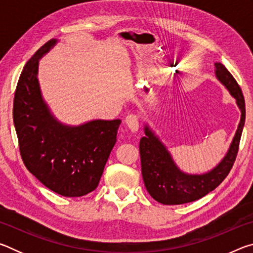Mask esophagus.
Segmentation results:
<instances>
[{
    "label": "esophagus",
    "instance_id": "esophagus-1",
    "mask_svg": "<svg viewBox=\"0 0 253 253\" xmlns=\"http://www.w3.org/2000/svg\"><path fill=\"white\" fill-rule=\"evenodd\" d=\"M125 123L126 125L128 126V128L131 131H137L139 128V122H138V116H136V115H128L125 119Z\"/></svg>",
    "mask_w": 253,
    "mask_h": 253
}]
</instances>
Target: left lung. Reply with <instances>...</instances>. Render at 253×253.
<instances>
[{
  "mask_svg": "<svg viewBox=\"0 0 253 253\" xmlns=\"http://www.w3.org/2000/svg\"><path fill=\"white\" fill-rule=\"evenodd\" d=\"M214 66L216 78L237 100L241 110L238 129L228 153L215 168L203 174H188L178 169L169 149L148 125H145V136L139 142L142 175L148 193L162 204H184L203 198L223 182L234 164L246 121L245 97L229 70L220 62H215Z\"/></svg>",
  "mask_w": 253,
  "mask_h": 253,
  "instance_id": "8db88e82",
  "label": "left lung"
}]
</instances>
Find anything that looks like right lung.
Wrapping results in <instances>:
<instances>
[{"instance_id":"right-lung-1","label":"right lung","mask_w":253,"mask_h":253,"mask_svg":"<svg viewBox=\"0 0 253 253\" xmlns=\"http://www.w3.org/2000/svg\"><path fill=\"white\" fill-rule=\"evenodd\" d=\"M51 39L27 62L16 85L13 122L25 168L44 186L67 198L90 193L99 184L116 144L121 119L63 125L41 95L39 60L57 43Z\"/></svg>"}]
</instances>
